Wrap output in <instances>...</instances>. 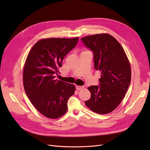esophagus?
I'll return each instance as SVG.
<instances>
[{"label": "esophagus", "instance_id": "34e87169", "mask_svg": "<svg viewBox=\"0 0 150 150\" xmlns=\"http://www.w3.org/2000/svg\"><path fill=\"white\" fill-rule=\"evenodd\" d=\"M76 88L77 90H81L84 88L83 86H76Z\"/></svg>", "mask_w": 150, "mask_h": 150}]
</instances>
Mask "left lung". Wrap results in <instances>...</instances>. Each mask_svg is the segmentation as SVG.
I'll list each match as a JSON object with an SVG mask.
<instances>
[{
	"instance_id": "8db88e82",
	"label": "left lung",
	"mask_w": 150,
	"mask_h": 150,
	"mask_svg": "<svg viewBox=\"0 0 150 150\" xmlns=\"http://www.w3.org/2000/svg\"><path fill=\"white\" fill-rule=\"evenodd\" d=\"M81 39L93 52L95 69L101 72L99 86L88 88L91 96L85 104L98 114H108L118 106L128 89L129 62L121 44L110 34L88 35Z\"/></svg>"
}]
</instances>
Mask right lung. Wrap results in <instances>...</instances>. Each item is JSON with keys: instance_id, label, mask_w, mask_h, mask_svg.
I'll list each match as a JSON object with an SVG mask.
<instances>
[{"instance_id": "1", "label": "right lung", "mask_w": 150, "mask_h": 150, "mask_svg": "<svg viewBox=\"0 0 150 150\" xmlns=\"http://www.w3.org/2000/svg\"><path fill=\"white\" fill-rule=\"evenodd\" d=\"M79 38H48L32 47L23 70V84L31 103L48 118L55 119L67 110V101L74 94V84L54 78L66 54L74 48Z\"/></svg>"}]
</instances>
